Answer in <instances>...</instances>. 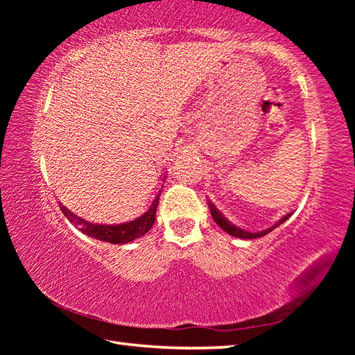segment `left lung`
Wrapping results in <instances>:
<instances>
[{
    "mask_svg": "<svg viewBox=\"0 0 355 355\" xmlns=\"http://www.w3.org/2000/svg\"><path fill=\"white\" fill-rule=\"evenodd\" d=\"M208 208H209V211H211V216H213V219H214L216 224H218L222 228V230H224L225 233H228V235H230V236H235V238H239V239H255V238H261L264 235H268V233L272 232L274 228H277L280 224H284L286 219H290L291 214H293V211L285 214L284 218L279 219L274 225L266 228V230L249 232V230H244V228H241V227H236L235 224H232V222L228 220L225 216L219 211L218 208H216V205H214L211 200H208Z\"/></svg>",
    "mask_w": 355,
    "mask_h": 355,
    "instance_id": "8db88e82",
    "label": "left lung"
}]
</instances>
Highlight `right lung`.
<instances>
[{
	"instance_id": "add662e5",
	"label": "right lung",
	"mask_w": 355,
	"mask_h": 355,
	"mask_svg": "<svg viewBox=\"0 0 355 355\" xmlns=\"http://www.w3.org/2000/svg\"><path fill=\"white\" fill-rule=\"evenodd\" d=\"M164 178L166 175H163V182ZM161 189H163V184H161ZM161 189L156 192L155 199L150 203L147 211H144L139 218L122 222V224H94V222H89L80 218V216H76L75 213H71L67 207L62 205V203H59V205H61L65 218H67L78 230L83 232L84 235L111 244H128L131 241H135V239L146 235L150 228H152L156 216V207H158L159 202Z\"/></svg>"
}]
</instances>
